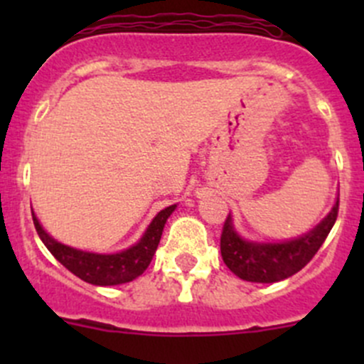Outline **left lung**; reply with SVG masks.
<instances>
[{
	"label": "left lung",
	"instance_id": "8db88e82",
	"mask_svg": "<svg viewBox=\"0 0 364 364\" xmlns=\"http://www.w3.org/2000/svg\"><path fill=\"white\" fill-rule=\"evenodd\" d=\"M338 216V199L331 211L310 232L278 243L245 240L234 229L232 216H227L220 237L223 262L241 280L255 284H274L303 269L328 237Z\"/></svg>",
	"mask_w": 364,
	"mask_h": 364
}]
</instances>
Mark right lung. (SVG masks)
I'll use <instances>...</instances> for the list:
<instances>
[{
	"mask_svg": "<svg viewBox=\"0 0 364 364\" xmlns=\"http://www.w3.org/2000/svg\"><path fill=\"white\" fill-rule=\"evenodd\" d=\"M174 209L176 204L161 209L159 215L151 220V223H149L146 232L142 234V237L137 243L132 245L127 250L116 253L84 252L60 243V241H56L43 230L33 209L31 215L33 223H35V229L42 243L46 245L47 250L67 267L70 273H73L80 280L87 282L91 285L107 287V285H119L135 280V278L141 277L148 269L149 262H151L153 255H155L156 248H159L165 222H167V218L172 215Z\"/></svg>",
	"mask_w": 364,
	"mask_h": 364,
	"instance_id": "right-lung-1",
	"label": "right lung"
}]
</instances>
